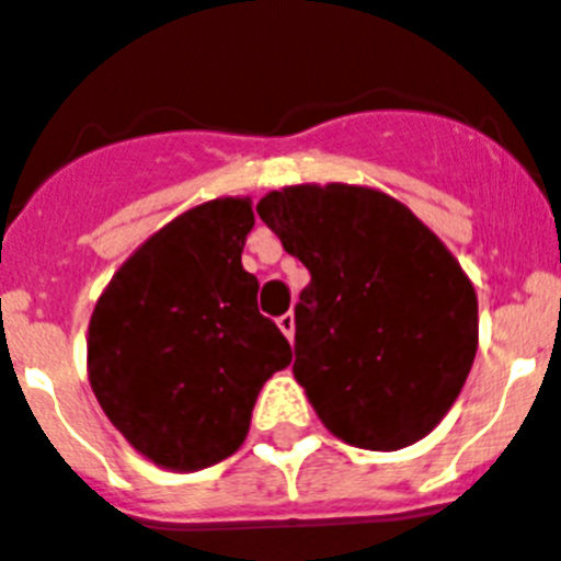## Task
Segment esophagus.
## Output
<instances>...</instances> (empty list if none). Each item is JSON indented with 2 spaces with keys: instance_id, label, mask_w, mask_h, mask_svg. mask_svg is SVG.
Here are the masks:
<instances>
[{
  "instance_id": "34e87169",
  "label": "esophagus",
  "mask_w": 561,
  "mask_h": 561,
  "mask_svg": "<svg viewBox=\"0 0 561 561\" xmlns=\"http://www.w3.org/2000/svg\"><path fill=\"white\" fill-rule=\"evenodd\" d=\"M276 322H279V331L285 333V336H288L290 342H294V333H296V317H294V313H290V310H288V313H282V317L276 319Z\"/></svg>"
}]
</instances>
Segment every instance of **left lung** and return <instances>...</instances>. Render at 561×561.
Listing matches in <instances>:
<instances>
[{
  "mask_svg": "<svg viewBox=\"0 0 561 561\" xmlns=\"http://www.w3.org/2000/svg\"><path fill=\"white\" fill-rule=\"evenodd\" d=\"M308 267L294 376L324 427L399 450L439 425L477 356V290L411 210L356 185H296L256 205Z\"/></svg>",
  "mask_w": 561,
  "mask_h": 561,
  "instance_id": "left-lung-1",
  "label": "left lung"
}]
</instances>
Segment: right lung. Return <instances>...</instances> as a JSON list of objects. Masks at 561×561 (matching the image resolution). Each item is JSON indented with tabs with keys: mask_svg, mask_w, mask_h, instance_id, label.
Instances as JSON below:
<instances>
[{
	"mask_svg": "<svg viewBox=\"0 0 561 561\" xmlns=\"http://www.w3.org/2000/svg\"><path fill=\"white\" fill-rule=\"evenodd\" d=\"M248 199L187 210L116 271L88 331L99 404L150 462L199 470L248 436L259 390L294 353L242 267Z\"/></svg>",
	"mask_w": 561,
	"mask_h": 561,
	"instance_id": "add662e5",
	"label": "right lung"
}]
</instances>
